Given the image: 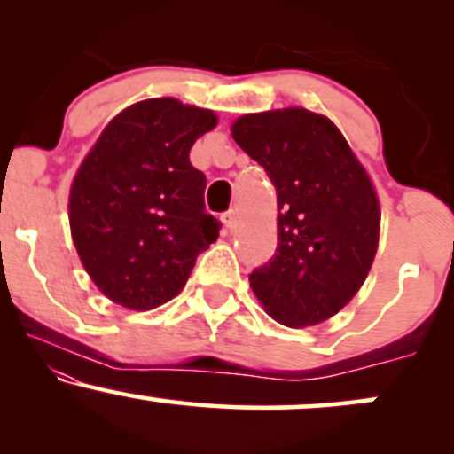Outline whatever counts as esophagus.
I'll return each instance as SVG.
<instances>
[{"label": "esophagus", "mask_w": 454, "mask_h": 454, "mask_svg": "<svg viewBox=\"0 0 454 454\" xmlns=\"http://www.w3.org/2000/svg\"><path fill=\"white\" fill-rule=\"evenodd\" d=\"M223 226H226V231H234V228H237V213L234 211H228V213H223Z\"/></svg>", "instance_id": "obj_1"}]
</instances>
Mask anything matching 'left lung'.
I'll use <instances>...</instances> for the list:
<instances>
[{"label": "left lung", "mask_w": 454, "mask_h": 454, "mask_svg": "<svg viewBox=\"0 0 454 454\" xmlns=\"http://www.w3.org/2000/svg\"><path fill=\"white\" fill-rule=\"evenodd\" d=\"M232 138L278 190V249L249 273L286 326H314L358 293L378 249L376 190L335 123L305 108L243 114Z\"/></svg>", "instance_id": "8db88e82"}]
</instances>
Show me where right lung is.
I'll use <instances>...</instances> for the list:
<instances>
[{"label":"right lung","instance_id":"1","mask_svg":"<svg viewBox=\"0 0 454 454\" xmlns=\"http://www.w3.org/2000/svg\"><path fill=\"white\" fill-rule=\"evenodd\" d=\"M215 113L173 98L134 104L108 123L70 190V228L93 284L128 309L181 293L196 258L220 237L205 209L207 176L190 164Z\"/></svg>","mask_w":454,"mask_h":454}]
</instances>
